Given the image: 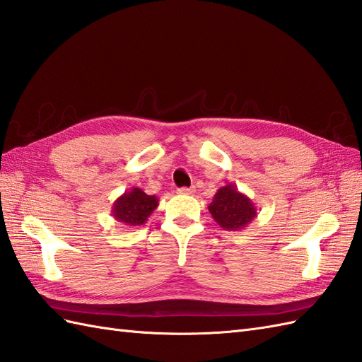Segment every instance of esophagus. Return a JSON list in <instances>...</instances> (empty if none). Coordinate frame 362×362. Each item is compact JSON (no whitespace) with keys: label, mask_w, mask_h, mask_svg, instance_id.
<instances>
[{"label":"esophagus","mask_w":362,"mask_h":362,"mask_svg":"<svg viewBox=\"0 0 362 362\" xmlns=\"http://www.w3.org/2000/svg\"><path fill=\"white\" fill-rule=\"evenodd\" d=\"M177 192L179 194H192V192H194V188H179Z\"/></svg>","instance_id":"obj_1"}]
</instances>
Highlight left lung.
Returning <instances> with one entry per match:
<instances>
[{
    "mask_svg": "<svg viewBox=\"0 0 362 362\" xmlns=\"http://www.w3.org/2000/svg\"><path fill=\"white\" fill-rule=\"evenodd\" d=\"M208 209L213 219L226 231H240L257 216L253 200L231 183L217 189Z\"/></svg>",
    "mask_w": 362,
    "mask_h": 362,
    "instance_id": "obj_1",
    "label": "left lung"
}]
</instances>
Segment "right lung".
<instances>
[{
  "mask_svg": "<svg viewBox=\"0 0 362 362\" xmlns=\"http://www.w3.org/2000/svg\"><path fill=\"white\" fill-rule=\"evenodd\" d=\"M157 206L158 199L156 196H148L145 191L134 187L129 191H124L114 202L111 214L117 222L128 226H139L148 221Z\"/></svg>",
  "mask_w": 362,
  "mask_h": 362,
  "instance_id": "right-lung-1",
  "label": "right lung"
}]
</instances>
